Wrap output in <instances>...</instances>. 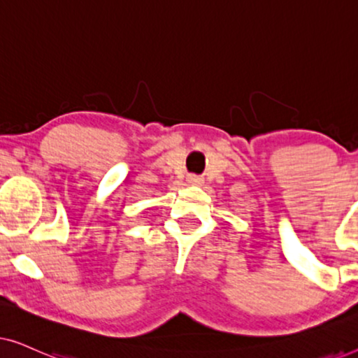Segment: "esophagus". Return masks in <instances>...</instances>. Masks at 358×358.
I'll return each instance as SVG.
<instances>
[{
  "instance_id": "esophagus-1",
  "label": "esophagus",
  "mask_w": 358,
  "mask_h": 358,
  "mask_svg": "<svg viewBox=\"0 0 358 358\" xmlns=\"http://www.w3.org/2000/svg\"><path fill=\"white\" fill-rule=\"evenodd\" d=\"M187 182L190 185H200L203 182V178H200V176H195V174H190L187 178Z\"/></svg>"
}]
</instances>
